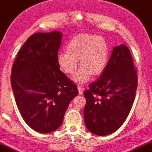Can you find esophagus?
<instances>
[{"mask_svg":"<svg viewBox=\"0 0 152 152\" xmlns=\"http://www.w3.org/2000/svg\"><path fill=\"white\" fill-rule=\"evenodd\" d=\"M77 87H78V94L80 95H81L83 94V89H82V87H81L80 86H79V85H78L77 86Z\"/></svg>","mask_w":152,"mask_h":152,"instance_id":"1","label":"esophagus"}]
</instances>
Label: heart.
I'll list each match as a JSON object with an SVG mask.
<instances>
[{"instance_id": "obj_1", "label": "heart", "mask_w": 152, "mask_h": 152, "mask_svg": "<svg viewBox=\"0 0 152 152\" xmlns=\"http://www.w3.org/2000/svg\"><path fill=\"white\" fill-rule=\"evenodd\" d=\"M67 51L58 53L57 63L64 72L72 74L78 67L79 59L82 66L73 77L78 83L87 82L91 74L98 75L101 73L107 63L108 45L102 36L78 34L67 44Z\"/></svg>"}]
</instances>
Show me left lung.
<instances>
[{
    "instance_id": "obj_1",
    "label": "left lung",
    "mask_w": 152,
    "mask_h": 152,
    "mask_svg": "<svg viewBox=\"0 0 152 152\" xmlns=\"http://www.w3.org/2000/svg\"><path fill=\"white\" fill-rule=\"evenodd\" d=\"M137 87V70L129 48L115 47L101 76L84 91V121L89 131L106 136L119 129L131 111Z\"/></svg>"
}]
</instances>
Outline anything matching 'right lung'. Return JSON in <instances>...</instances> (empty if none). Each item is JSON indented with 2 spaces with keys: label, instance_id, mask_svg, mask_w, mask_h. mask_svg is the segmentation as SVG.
Returning a JSON list of instances; mask_svg holds the SVG:
<instances>
[{
  "label": "right lung",
  "instance_id": "right-lung-1",
  "mask_svg": "<svg viewBox=\"0 0 152 152\" xmlns=\"http://www.w3.org/2000/svg\"><path fill=\"white\" fill-rule=\"evenodd\" d=\"M62 34L38 32L27 38L12 65V87L18 110L35 131L48 134L63 123L76 84L60 70L56 58Z\"/></svg>",
  "mask_w": 152,
  "mask_h": 152
}]
</instances>
